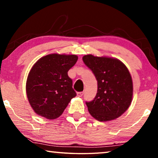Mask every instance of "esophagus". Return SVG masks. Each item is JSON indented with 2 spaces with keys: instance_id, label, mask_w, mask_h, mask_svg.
Instances as JSON below:
<instances>
[{
  "instance_id": "esophagus-1",
  "label": "esophagus",
  "mask_w": 158,
  "mask_h": 158,
  "mask_svg": "<svg viewBox=\"0 0 158 158\" xmlns=\"http://www.w3.org/2000/svg\"><path fill=\"white\" fill-rule=\"evenodd\" d=\"M84 94V92H77V96L79 97H81L83 96Z\"/></svg>"
}]
</instances>
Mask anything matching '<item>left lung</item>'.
<instances>
[{
	"instance_id": "left-lung-1",
	"label": "left lung",
	"mask_w": 158,
	"mask_h": 158,
	"mask_svg": "<svg viewBox=\"0 0 158 158\" xmlns=\"http://www.w3.org/2000/svg\"><path fill=\"white\" fill-rule=\"evenodd\" d=\"M82 59L97 80L96 96L93 100L86 102L90 114L100 122L121 116L132 99V81L127 68L112 58L86 55Z\"/></svg>"
}]
</instances>
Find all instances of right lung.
Segmentation results:
<instances>
[{"mask_svg": "<svg viewBox=\"0 0 158 158\" xmlns=\"http://www.w3.org/2000/svg\"><path fill=\"white\" fill-rule=\"evenodd\" d=\"M77 59L76 55L53 54L41 58L34 64L26 82V94L36 114L56 119L76 97L68 71Z\"/></svg>", "mask_w": 158, "mask_h": 158, "instance_id": "obj_1", "label": "right lung"}]
</instances>
